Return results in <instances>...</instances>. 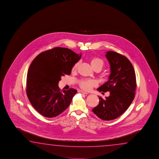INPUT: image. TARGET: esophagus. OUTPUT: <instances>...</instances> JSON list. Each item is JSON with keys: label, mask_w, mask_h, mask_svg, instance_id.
I'll return each instance as SVG.
<instances>
[{"label": "esophagus", "mask_w": 159, "mask_h": 159, "mask_svg": "<svg viewBox=\"0 0 159 159\" xmlns=\"http://www.w3.org/2000/svg\"><path fill=\"white\" fill-rule=\"evenodd\" d=\"M79 92L80 93H82V94H88V93H86V92H85V91H82V90H79Z\"/></svg>", "instance_id": "esophagus-1"}]
</instances>
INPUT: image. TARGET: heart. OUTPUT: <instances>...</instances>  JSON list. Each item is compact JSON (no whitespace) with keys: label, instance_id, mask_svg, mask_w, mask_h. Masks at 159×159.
I'll return each mask as SVG.
<instances>
[{"label":"heart","instance_id":"b5f03b06","mask_svg":"<svg viewBox=\"0 0 159 159\" xmlns=\"http://www.w3.org/2000/svg\"><path fill=\"white\" fill-rule=\"evenodd\" d=\"M90 64H91L92 67L94 69L100 68L101 69H102L105 65V62L100 58L94 57L91 58V60H90ZM78 62L75 63L72 68V70L73 71L75 70L78 67ZM78 84H79L80 86L82 89L85 90H89L96 84V82L93 80L84 79V80H81L78 81Z\"/></svg>","mask_w":159,"mask_h":159}]
</instances>
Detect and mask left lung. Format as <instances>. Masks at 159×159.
Segmentation results:
<instances>
[{
    "label": "left lung",
    "instance_id": "obj_1",
    "mask_svg": "<svg viewBox=\"0 0 159 159\" xmlns=\"http://www.w3.org/2000/svg\"><path fill=\"white\" fill-rule=\"evenodd\" d=\"M106 53L111 74L108 81L97 90L110 91V95L106 99L99 97V103L92 111L102 120H111L123 114L131 104L135 98L136 80L134 67L127 58L113 51Z\"/></svg>",
    "mask_w": 159,
    "mask_h": 159
}]
</instances>
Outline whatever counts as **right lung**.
Here are the masks:
<instances>
[{
	"mask_svg": "<svg viewBox=\"0 0 159 159\" xmlns=\"http://www.w3.org/2000/svg\"><path fill=\"white\" fill-rule=\"evenodd\" d=\"M81 57V54L68 48L55 47L41 52L30 64L27 73V97L43 116L55 117L70 104L77 91L70 88L61 91L58 83L62 76L70 75L73 65Z\"/></svg>",
	"mask_w": 159,
	"mask_h": 159,
	"instance_id": "obj_1",
	"label": "right lung"
}]
</instances>
